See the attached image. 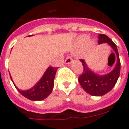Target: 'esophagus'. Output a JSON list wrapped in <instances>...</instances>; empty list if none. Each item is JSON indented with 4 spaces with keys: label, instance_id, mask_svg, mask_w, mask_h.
<instances>
[{
    "label": "esophagus",
    "instance_id": "esophagus-1",
    "mask_svg": "<svg viewBox=\"0 0 129 129\" xmlns=\"http://www.w3.org/2000/svg\"><path fill=\"white\" fill-rule=\"evenodd\" d=\"M72 61V57L71 56H68L65 59L64 62L66 64H70Z\"/></svg>",
    "mask_w": 129,
    "mask_h": 129
}]
</instances>
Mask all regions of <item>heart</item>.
Wrapping results in <instances>:
<instances>
[{
    "mask_svg": "<svg viewBox=\"0 0 129 129\" xmlns=\"http://www.w3.org/2000/svg\"><path fill=\"white\" fill-rule=\"evenodd\" d=\"M88 37H87V36H86V35H84V36H82V37H80V42L82 43H86V41H88Z\"/></svg>",
    "mask_w": 129,
    "mask_h": 129,
    "instance_id": "obj_1",
    "label": "heart"
}]
</instances>
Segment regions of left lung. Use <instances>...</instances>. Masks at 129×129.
<instances>
[{
  "label": "left lung",
  "mask_w": 129,
  "mask_h": 129,
  "mask_svg": "<svg viewBox=\"0 0 129 129\" xmlns=\"http://www.w3.org/2000/svg\"><path fill=\"white\" fill-rule=\"evenodd\" d=\"M98 38L99 44L107 43L112 47L116 53L117 60L112 72L104 76H100L90 70L83 59H80L82 63L83 72L78 78L79 83L87 93L94 96H103L110 92L116 84L120 72V61L116 44L104 34L100 33Z\"/></svg>",
  "instance_id": "8db88e82"
}]
</instances>
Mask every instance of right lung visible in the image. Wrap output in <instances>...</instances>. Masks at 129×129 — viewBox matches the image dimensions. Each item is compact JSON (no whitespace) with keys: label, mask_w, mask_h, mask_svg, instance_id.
Returning <instances> with one entry per match:
<instances>
[{"label":"right lung","mask_w":129,"mask_h":129,"mask_svg":"<svg viewBox=\"0 0 129 129\" xmlns=\"http://www.w3.org/2000/svg\"><path fill=\"white\" fill-rule=\"evenodd\" d=\"M57 68H58L49 67L41 80L33 86V88L27 90H21L18 89L13 82L11 75L10 76H11V79L13 84L15 85V88L20 92V94H22L23 96H25V98L31 100H33V101L42 100L46 98L52 92L53 86H54L55 76L57 70Z\"/></svg>","instance_id":"1"}]
</instances>
